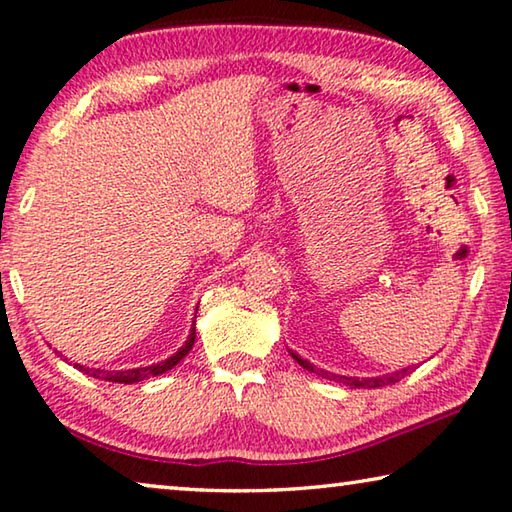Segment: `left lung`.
Wrapping results in <instances>:
<instances>
[{
    "mask_svg": "<svg viewBox=\"0 0 512 512\" xmlns=\"http://www.w3.org/2000/svg\"><path fill=\"white\" fill-rule=\"evenodd\" d=\"M291 358H294L303 369L319 373V376H323V378H335V380H339V383H344V385H351V387H367V389H369V387H383V385L399 383V380H401L403 376H408V371H410V369H401V371L392 373V376H383V378H362V380H360V378H348V376H332V373H328V371L312 367L310 362L303 360V358H298L296 353H291Z\"/></svg>",
    "mask_w": 512,
    "mask_h": 512,
    "instance_id": "1",
    "label": "left lung"
}]
</instances>
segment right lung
<instances>
[{
    "label": "right lung",
    "instance_id": "obj_1",
    "mask_svg": "<svg viewBox=\"0 0 512 512\" xmlns=\"http://www.w3.org/2000/svg\"><path fill=\"white\" fill-rule=\"evenodd\" d=\"M193 342H196V328L191 330L189 339H186V344L177 351L175 355H170L168 360L159 362V364H152V367H141V369H127V371H100V369H88V367H81V364H75L79 371L88 373V376L93 378H100V380H109V383H125V385H132V383H139V380H145L150 376H159V373H164L168 369H173L177 362L182 358H186V353L193 348Z\"/></svg>",
    "mask_w": 512,
    "mask_h": 512
}]
</instances>
